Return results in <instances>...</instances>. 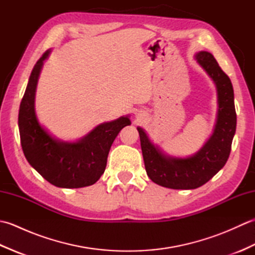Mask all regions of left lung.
I'll return each mask as SVG.
<instances>
[{
	"mask_svg": "<svg viewBox=\"0 0 255 255\" xmlns=\"http://www.w3.org/2000/svg\"><path fill=\"white\" fill-rule=\"evenodd\" d=\"M196 60L214 80L218 93L217 124L213 136L204 147L191 158H171L150 141L142 128H137L148 176L152 182L167 188L194 189L207 183L226 164L236 132L235 95L229 77L210 52H198Z\"/></svg>",
	"mask_w": 255,
	"mask_h": 255,
	"instance_id": "left-lung-1",
	"label": "left lung"
}]
</instances>
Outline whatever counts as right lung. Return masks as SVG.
<instances>
[{
  "label": "right lung",
  "mask_w": 255,
  "mask_h": 255,
  "mask_svg": "<svg viewBox=\"0 0 255 255\" xmlns=\"http://www.w3.org/2000/svg\"><path fill=\"white\" fill-rule=\"evenodd\" d=\"M47 50L35 64L20 102L18 128L25 158L39 174L52 185L63 188L90 186L104 173L112 143L129 118L121 117L102 124L78 142H62L53 139L37 121L35 91Z\"/></svg>",
  "instance_id": "1"
}]
</instances>
